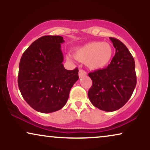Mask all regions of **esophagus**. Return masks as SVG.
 I'll return each mask as SVG.
<instances>
[{"label": "esophagus", "instance_id": "obj_1", "mask_svg": "<svg viewBox=\"0 0 150 150\" xmlns=\"http://www.w3.org/2000/svg\"><path fill=\"white\" fill-rule=\"evenodd\" d=\"M87 75V72L83 69H79V76L80 78H83L84 76Z\"/></svg>", "mask_w": 150, "mask_h": 150}]
</instances>
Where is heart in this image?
Wrapping results in <instances>:
<instances>
[{
	"mask_svg": "<svg viewBox=\"0 0 150 150\" xmlns=\"http://www.w3.org/2000/svg\"><path fill=\"white\" fill-rule=\"evenodd\" d=\"M113 48L109 43L92 42L75 49L74 57L78 61L86 64L89 68L100 69L106 67L111 61ZM67 59L71 57L67 56Z\"/></svg>",
	"mask_w": 150,
	"mask_h": 150,
	"instance_id": "heart-1",
	"label": "heart"
}]
</instances>
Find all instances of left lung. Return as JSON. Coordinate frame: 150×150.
<instances>
[{
	"mask_svg": "<svg viewBox=\"0 0 150 150\" xmlns=\"http://www.w3.org/2000/svg\"><path fill=\"white\" fill-rule=\"evenodd\" d=\"M115 54L106 68L89 73L92 86L88 91L90 102L96 107L111 112L122 108L137 85L135 63L127 47L117 39L109 38Z\"/></svg>",
	"mask_w": 150,
	"mask_h": 150,
	"instance_id": "left-lung-1",
	"label": "left lung"
}]
</instances>
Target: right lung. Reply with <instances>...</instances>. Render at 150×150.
<instances>
[{
	"mask_svg": "<svg viewBox=\"0 0 150 150\" xmlns=\"http://www.w3.org/2000/svg\"><path fill=\"white\" fill-rule=\"evenodd\" d=\"M63 38L45 35L33 42L20 59L18 87L22 97L37 111L49 113L62 108L79 79V69L63 67Z\"/></svg>",
	"mask_w": 150,
	"mask_h": 150,
	"instance_id": "obj_1",
	"label": "right lung"
}]
</instances>
